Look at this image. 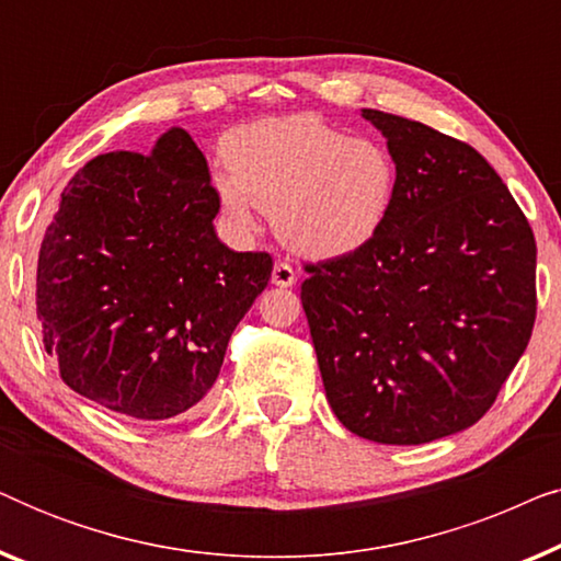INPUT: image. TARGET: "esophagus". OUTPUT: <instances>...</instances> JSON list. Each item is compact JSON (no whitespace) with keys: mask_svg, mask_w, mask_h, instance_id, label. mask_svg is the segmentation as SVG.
<instances>
[{"mask_svg":"<svg viewBox=\"0 0 561 561\" xmlns=\"http://www.w3.org/2000/svg\"><path fill=\"white\" fill-rule=\"evenodd\" d=\"M271 280H273V286H278V288H290L296 283V271H294V265L290 263H275L273 265V275H271Z\"/></svg>","mask_w":561,"mask_h":561,"instance_id":"esophagus-1","label":"esophagus"}]
</instances>
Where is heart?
Listing matches in <instances>:
<instances>
[{"instance_id":"b5f03b06","label":"heart","mask_w":561,"mask_h":561,"mask_svg":"<svg viewBox=\"0 0 561 561\" xmlns=\"http://www.w3.org/2000/svg\"><path fill=\"white\" fill-rule=\"evenodd\" d=\"M229 171L214 173L221 209L240 229L273 214L275 232L306 257L365 248L393 209L398 163L386 142L352 137L317 114L260 119L225 140Z\"/></svg>"}]
</instances>
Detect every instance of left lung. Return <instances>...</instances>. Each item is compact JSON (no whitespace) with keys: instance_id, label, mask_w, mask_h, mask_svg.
<instances>
[{"instance_id":"8db88e82","label":"left lung","mask_w":561,"mask_h":561,"mask_svg":"<svg viewBox=\"0 0 561 561\" xmlns=\"http://www.w3.org/2000/svg\"><path fill=\"white\" fill-rule=\"evenodd\" d=\"M398 163L386 225L306 265L327 401L352 434L426 444L495 403L536 319V242L493 165L421 122L363 110Z\"/></svg>"}]
</instances>
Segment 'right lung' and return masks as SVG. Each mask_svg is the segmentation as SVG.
Instances as JSON below:
<instances>
[{
    "mask_svg": "<svg viewBox=\"0 0 561 561\" xmlns=\"http://www.w3.org/2000/svg\"><path fill=\"white\" fill-rule=\"evenodd\" d=\"M219 196L183 127L148 156L89 160L60 194L37 255L45 352L76 393L142 421L209 393L234 327L273 273L267 252L217 237Z\"/></svg>",
    "mask_w": 561,
    "mask_h": 561,
    "instance_id": "obj_1",
    "label": "right lung"
}]
</instances>
